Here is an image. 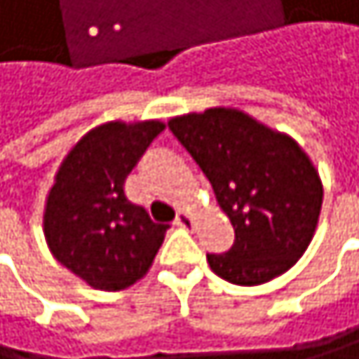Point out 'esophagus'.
I'll use <instances>...</instances> for the list:
<instances>
[{
	"instance_id": "34e87169",
	"label": "esophagus",
	"mask_w": 359,
	"mask_h": 359,
	"mask_svg": "<svg viewBox=\"0 0 359 359\" xmlns=\"http://www.w3.org/2000/svg\"><path fill=\"white\" fill-rule=\"evenodd\" d=\"M176 226H181V228H194V215L189 211H181L174 222Z\"/></svg>"
}]
</instances>
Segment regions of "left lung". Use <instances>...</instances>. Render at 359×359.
Segmentation results:
<instances>
[{"label":"left lung","mask_w":359,"mask_h":359,"mask_svg":"<svg viewBox=\"0 0 359 359\" xmlns=\"http://www.w3.org/2000/svg\"><path fill=\"white\" fill-rule=\"evenodd\" d=\"M211 181L234 228L211 269L239 286L265 284L291 269L310 245L323 204L319 172L302 146L241 109L211 107L168 122Z\"/></svg>","instance_id":"8db88e82"}]
</instances>
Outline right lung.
<instances>
[{
  "instance_id": "add662e5",
  "label": "right lung",
  "mask_w": 359,
  "mask_h": 359,
  "mask_svg": "<svg viewBox=\"0 0 359 359\" xmlns=\"http://www.w3.org/2000/svg\"><path fill=\"white\" fill-rule=\"evenodd\" d=\"M159 120L105 122L88 131L55 174L45 204V239L57 263L92 288L122 291L146 276L165 224L125 194V181L153 140Z\"/></svg>"
}]
</instances>
